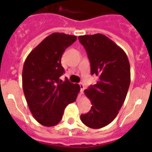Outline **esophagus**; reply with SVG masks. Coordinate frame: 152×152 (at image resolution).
<instances>
[{
  "instance_id": "obj_1",
  "label": "esophagus",
  "mask_w": 152,
  "mask_h": 152,
  "mask_svg": "<svg viewBox=\"0 0 152 152\" xmlns=\"http://www.w3.org/2000/svg\"><path fill=\"white\" fill-rule=\"evenodd\" d=\"M79 86H80V94H83V93H84V86L82 83H80L79 84Z\"/></svg>"
}]
</instances>
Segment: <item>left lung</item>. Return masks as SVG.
I'll return each mask as SVG.
<instances>
[{
  "instance_id": "obj_1",
  "label": "left lung",
  "mask_w": 152,
  "mask_h": 152,
  "mask_svg": "<svg viewBox=\"0 0 152 152\" xmlns=\"http://www.w3.org/2000/svg\"><path fill=\"white\" fill-rule=\"evenodd\" d=\"M78 39L88 53L91 75L99 77L84 91L92 107L80 119L90 128L100 129L116 118L126 100L131 80L129 61L123 49L105 35H84Z\"/></svg>"
}]
</instances>
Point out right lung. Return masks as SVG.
<instances>
[{"label": "right lung", "instance_id": "add662e5", "mask_svg": "<svg viewBox=\"0 0 152 152\" xmlns=\"http://www.w3.org/2000/svg\"><path fill=\"white\" fill-rule=\"evenodd\" d=\"M77 36L53 33L31 51L23 68V90L31 113L42 126L61 121L64 109L77 99L80 86L61 77V56Z\"/></svg>", "mask_w": 152, "mask_h": 152}]
</instances>
